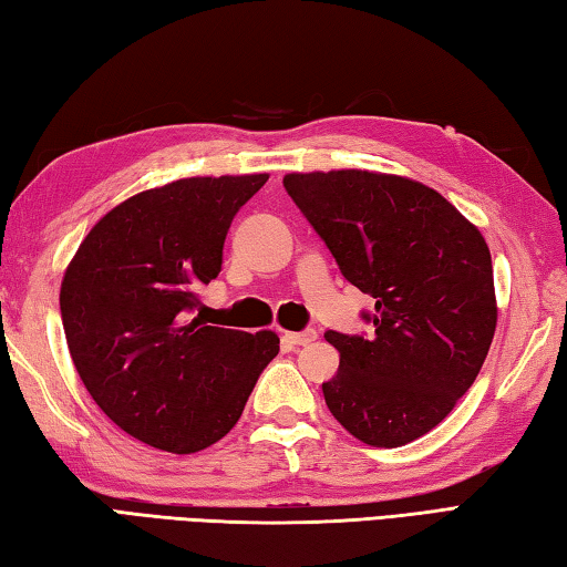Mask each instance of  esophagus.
<instances>
[{
	"instance_id": "esophagus-1",
	"label": "esophagus",
	"mask_w": 567,
	"mask_h": 567,
	"mask_svg": "<svg viewBox=\"0 0 567 567\" xmlns=\"http://www.w3.org/2000/svg\"><path fill=\"white\" fill-rule=\"evenodd\" d=\"M284 340L288 346H308L316 340V330H301V333H284Z\"/></svg>"
}]
</instances>
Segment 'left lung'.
<instances>
[{"instance_id":"obj_1","label":"left lung","mask_w":567,"mask_h":567,"mask_svg":"<svg viewBox=\"0 0 567 567\" xmlns=\"http://www.w3.org/2000/svg\"><path fill=\"white\" fill-rule=\"evenodd\" d=\"M284 187L340 266L375 298L370 336L328 330L340 352L328 410L370 446L434 430L472 388L496 330L486 241L440 192L408 177L330 169Z\"/></svg>"}]
</instances>
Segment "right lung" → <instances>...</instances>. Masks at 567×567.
<instances>
[{"label":"right lung","instance_id":"obj_1","mask_svg":"<svg viewBox=\"0 0 567 567\" xmlns=\"http://www.w3.org/2000/svg\"><path fill=\"white\" fill-rule=\"evenodd\" d=\"M269 175L187 177L113 207L61 281L73 365L95 404L135 440L195 454L239 422L271 330L207 326L199 288L221 271L231 219Z\"/></svg>","mask_w":567,"mask_h":567}]
</instances>
